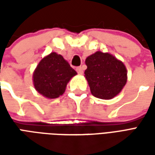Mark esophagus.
Listing matches in <instances>:
<instances>
[{
	"mask_svg": "<svg viewBox=\"0 0 155 155\" xmlns=\"http://www.w3.org/2000/svg\"><path fill=\"white\" fill-rule=\"evenodd\" d=\"M76 71H77L79 74H83V72H84V71H83V68L81 67V66L76 68Z\"/></svg>",
	"mask_w": 155,
	"mask_h": 155,
	"instance_id": "34e87169",
	"label": "esophagus"
}]
</instances>
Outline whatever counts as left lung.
I'll return each instance as SVG.
<instances>
[{
	"label": "left lung",
	"mask_w": 155,
	"mask_h": 155,
	"mask_svg": "<svg viewBox=\"0 0 155 155\" xmlns=\"http://www.w3.org/2000/svg\"><path fill=\"white\" fill-rule=\"evenodd\" d=\"M85 64L84 76L94 97L111 100L126 84V67L113 54L96 51L86 58Z\"/></svg>",
	"instance_id": "8db88e82"
}]
</instances>
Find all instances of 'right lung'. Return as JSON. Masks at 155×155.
<instances>
[{"label":"right lung","instance_id":"obj_1","mask_svg":"<svg viewBox=\"0 0 155 155\" xmlns=\"http://www.w3.org/2000/svg\"><path fill=\"white\" fill-rule=\"evenodd\" d=\"M76 74L61 54L51 52L39 62L32 80L38 93L47 99H55L64 94L69 81Z\"/></svg>","mask_w":155,"mask_h":155}]
</instances>
